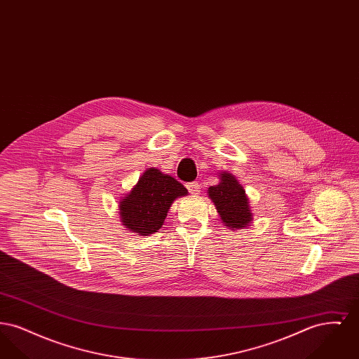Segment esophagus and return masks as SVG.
<instances>
[{"label": "esophagus", "mask_w": 359, "mask_h": 359, "mask_svg": "<svg viewBox=\"0 0 359 359\" xmlns=\"http://www.w3.org/2000/svg\"><path fill=\"white\" fill-rule=\"evenodd\" d=\"M188 191L191 195H198L199 191H201V186L198 182H191L187 184Z\"/></svg>", "instance_id": "esophagus-1"}]
</instances>
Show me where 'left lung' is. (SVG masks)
I'll return each mask as SVG.
<instances>
[{
	"mask_svg": "<svg viewBox=\"0 0 359 359\" xmlns=\"http://www.w3.org/2000/svg\"><path fill=\"white\" fill-rule=\"evenodd\" d=\"M219 179V184L208 188V196L217 207L223 224L231 230L248 226L253 219V214L245 189L229 172H222Z\"/></svg>",
	"mask_w": 359,
	"mask_h": 359,
	"instance_id": "left-lung-1",
	"label": "left lung"
}]
</instances>
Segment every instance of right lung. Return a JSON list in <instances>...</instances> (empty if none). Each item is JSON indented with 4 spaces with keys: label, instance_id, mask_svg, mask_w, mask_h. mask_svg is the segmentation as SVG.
<instances>
[{
    "label": "right lung",
    "instance_id": "obj_1",
    "mask_svg": "<svg viewBox=\"0 0 359 359\" xmlns=\"http://www.w3.org/2000/svg\"><path fill=\"white\" fill-rule=\"evenodd\" d=\"M187 194V188L170 175L148 168L121 199V222L138 236L154 234L163 226L173 201Z\"/></svg>",
    "mask_w": 359,
    "mask_h": 359
}]
</instances>
